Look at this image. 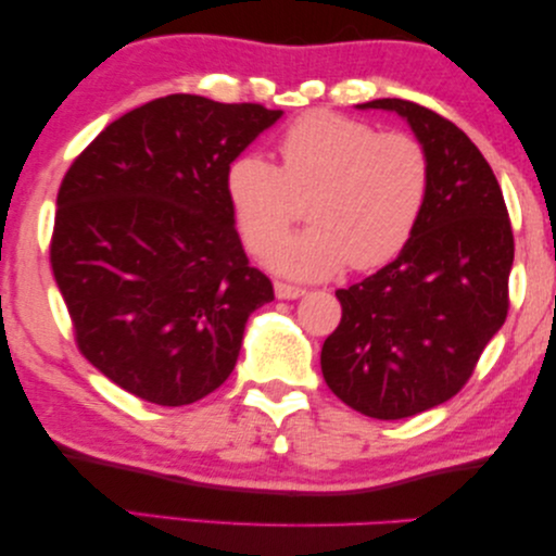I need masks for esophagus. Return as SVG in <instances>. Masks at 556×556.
<instances>
[{"instance_id":"esophagus-1","label":"esophagus","mask_w":556,"mask_h":556,"mask_svg":"<svg viewBox=\"0 0 556 556\" xmlns=\"http://www.w3.org/2000/svg\"><path fill=\"white\" fill-rule=\"evenodd\" d=\"M273 288H276V298H280V300H295L300 295H305V288L283 283V280H276V286Z\"/></svg>"}]
</instances>
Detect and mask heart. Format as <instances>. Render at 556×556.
<instances>
[{
    "label": "heart",
    "instance_id": "b5f03b06",
    "mask_svg": "<svg viewBox=\"0 0 556 556\" xmlns=\"http://www.w3.org/2000/svg\"><path fill=\"white\" fill-rule=\"evenodd\" d=\"M278 154L280 167L261 154H241L226 169L243 245L261 256L273 244L268 261L278 273L315 280L348 263L352 270H375L412 241L431 192L429 152L414 135L313 111L286 127ZM307 191L314 224L279 242L296 213L294 197Z\"/></svg>",
    "mask_w": 556,
    "mask_h": 556
}]
</instances>
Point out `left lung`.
<instances>
[{
	"label": "left lung",
	"mask_w": 556,
	"mask_h": 556,
	"mask_svg": "<svg viewBox=\"0 0 556 556\" xmlns=\"http://www.w3.org/2000/svg\"><path fill=\"white\" fill-rule=\"evenodd\" d=\"M406 117L431 160V192L412 241L362 283L338 290L342 320L323 344L332 394L396 421L468 384L509 311L515 239L497 179L458 125L402 98L369 100Z\"/></svg>",
	"instance_id": "left-lung-1"
}]
</instances>
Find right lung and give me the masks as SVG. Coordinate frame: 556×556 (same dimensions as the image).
<instances>
[{
    "instance_id": "add662e5",
    "label": "right lung",
    "mask_w": 556,
    "mask_h": 556,
    "mask_svg": "<svg viewBox=\"0 0 556 556\" xmlns=\"http://www.w3.org/2000/svg\"><path fill=\"white\" fill-rule=\"evenodd\" d=\"M278 117L157 98L108 125L61 181L49 258L73 338L142 402L185 406L222 387L245 320L273 300L233 226L226 169Z\"/></svg>"
}]
</instances>
